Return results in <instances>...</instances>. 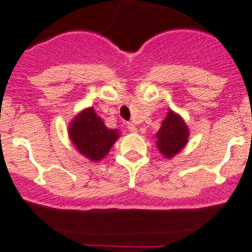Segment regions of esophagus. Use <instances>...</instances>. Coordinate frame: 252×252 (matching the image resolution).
I'll list each match as a JSON object with an SVG mask.
<instances>
[{"label":"esophagus","mask_w":252,"mask_h":252,"mask_svg":"<svg viewBox=\"0 0 252 252\" xmlns=\"http://www.w3.org/2000/svg\"><path fill=\"white\" fill-rule=\"evenodd\" d=\"M126 128H128V130L130 131V133H136V131H138V128H136L133 123L126 124Z\"/></svg>","instance_id":"34e87169"}]
</instances>
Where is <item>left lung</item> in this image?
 Listing matches in <instances>:
<instances>
[{"label":"left lung","mask_w":252,"mask_h":252,"mask_svg":"<svg viewBox=\"0 0 252 252\" xmlns=\"http://www.w3.org/2000/svg\"><path fill=\"white\" fill-rule=\"evenodd\" d=\"M157 147L163 156L173 157L185 146L189 136V130L183 119L174 112L168 114L162 122L161 129L157 133Z\"/></svg>","instance_id":"8db88e82"}]
</instances>
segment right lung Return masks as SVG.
<instances>
[{"instance_id":"right-lung-1","label":"right lung","mask_w":252,"mask_h":252,"mask_svg":"<svg viewBox=\"0 0 252 252\" xmlns=\"http://www.w3.org/2000/svg\"><path fill=\"white\" fill-rule=\"evenodd\" d=\"M69 138L80 154L91 161H100L118 139V131L106 128L94 108H88L70 124Z\"/></svg>"}]
</instances>
